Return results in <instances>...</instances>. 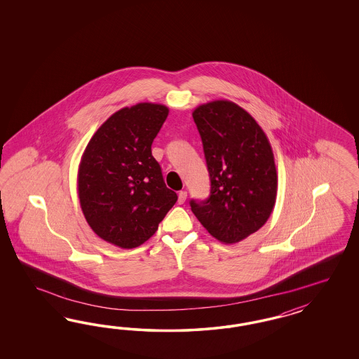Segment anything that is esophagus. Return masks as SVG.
Segmentation results:
<instances>
[{
	"label": "esophagus",
	"instance_id": "esophagus-1",
	"mask_svg": "<svg viewBox=\"0 0 359 359\" xmlns=\"http://www.w3.org/2000/svg\"><path fill=\"white\" fill-rule=\"evenodd\" d=\"M185 200H187V192L185 191H180L179 195H177V203L179 204H184Z\"/></svg>",
	"mask_w": 359,
	"mask_h": 359
}]
</instances>
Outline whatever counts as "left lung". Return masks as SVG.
<instances>
[{
  "instance_id": "8db88e82",
  "label": "left lung",
  "mask_w": 359,
  "mask_h": 359,
  "mask_svg": "<svg viewBox=\"0 0 359 359\" xmlns=\"http://www.w3.org/2000/svg\"><path fill=\"white\" fill-rule=\"evenodd\" d=\"M210 177V195L191 209L210 236L236 243L267 222L276 201L271 144L250 114L228 100L194 110Z\"/></svg>"
}]
</instances>
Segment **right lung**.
<instances>
[{
  "label": "right lung",
  "mask_w": 359,
  "mask_h": 359,
  "mask_svg": "<svg viewBox=\"0 0 359 359\" xmlns=\"http://www.w3.org/2000/svg\"><path fill=\"white\" fill-rule=\"evenodd\" d=\"M167 116L168 108L162 104L122 108L98 128L81 156V210L98 237L114 246H141L177 200L151 154Z\"/></svg>",
  "instance_id": "add662e5"
}]
</instances>
